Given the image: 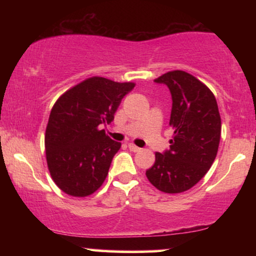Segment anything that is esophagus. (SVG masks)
I'll return each mask as SVG.
<instances>
[{
	"instance_id": "1",
	"label": "esophagus",
	"mask_w": 256,
	"mask_h": 256,
	"mask_svg": "<svg viewBox=\"0 0 256 256\" xmlns=\"http://www.w3.org/2000/svg\"><path fill=\"white\" fill-rule=\"evenodd\" d=\"M128 149H130V150L134 152H137L140 150V148H138V146H134V143H128Z\"/></svg>"
}]
</instances>
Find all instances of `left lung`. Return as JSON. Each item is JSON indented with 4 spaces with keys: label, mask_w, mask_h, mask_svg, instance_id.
<instances>
[{
    "label": "left lung",
    "mask_w": 256,
    "mask_h": 256,
    "mask_svg": "<svg viewBox=\"0 0 256 256\" xmlns=\"http://www.w3.org/2000/svg\"><path fill=\"white\" fill-rule=\"evenodd\" d=\"M154 80L171 91L173 136L170 150L155 152L146 176L160 192H184L204 177L216 160L222 134L218 104L207 85L185 71H170Z\"/></svg>",
    "instance_id": "obj_1"
}]
</instances>
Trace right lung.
I'll list each match as a JSON object with an SVG mask.
<instances>
[{
  "label": "right lung",
  "mask_w": 256,
  "mask_h": 256,
  "mask_svg": "<svg viewBox=\"0 0 256 256\" xmlns=\"http://www.w3.org/2000/svg\"><path fill=\"white\" fill-rule=\"evenodd\" d=\"M134 83L91 77L64 91L52 106L44 146L52 179L67 195L85 198L104 184L122 143L100 125L110 124Z\"/></svg>",
  "instance_id": "obj_1"
}]
</instances>
